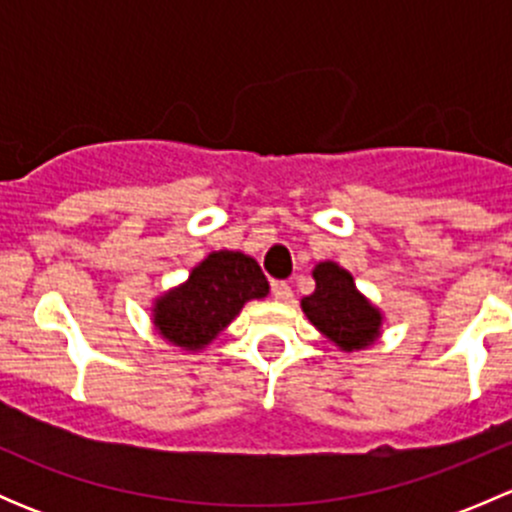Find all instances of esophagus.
<instances>
[{
	"label": "esophagus",
	"mask_w": 512,
	"mask_h": 512,
	"mask_svg": "<svg viewBox=\"0 0 512 512\" xmlns=\"http://www.w3.org/2000/svg\"><path fill=\"white\" fill-rule=\"evenodd\" d=\"M272 294H275V299H280V302H289V299H292V287H289L287 282L275 280L272 282Z\"/></svg>",
	"instance_id": "1"
}]
</instances>
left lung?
<instances>
[{"label": "left lung", "mask_w": 512, "mask_h": 512, "mask_svg": "<svg viewBox=\"0 0 512 512\" xmlns=\"http://www.w3.org/2000/svg\"><path fill=\"white\" fill-rule=\"evenodd\" d=\"M314 292L302 299L309 322L344 352L369 347L379 334L381 314L356 292L352 275L334 262L314 267Z\"/></svg>", "instance_id": "8db88e82"}]
</instances>
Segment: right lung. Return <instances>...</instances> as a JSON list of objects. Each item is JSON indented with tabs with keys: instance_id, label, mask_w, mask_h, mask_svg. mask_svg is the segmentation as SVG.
<instances>
[{
	"instance_id": "1",
	"label": "right lung",
	"mask_w": 512,
	"mask_h": 512,
	"mask_svg": "<svg viewBox=\"0 0 512 512\" xmlns=\"http://www.w3.org/2000/svg\"><path fill=\"white\" fill-rule=\"evenodd\" d=\"M270 292L260 265L242 252H213L183 287L156 302V327L168 342L203 349L235 319L247 299Z\"/></svg>"
}]
</instances>
